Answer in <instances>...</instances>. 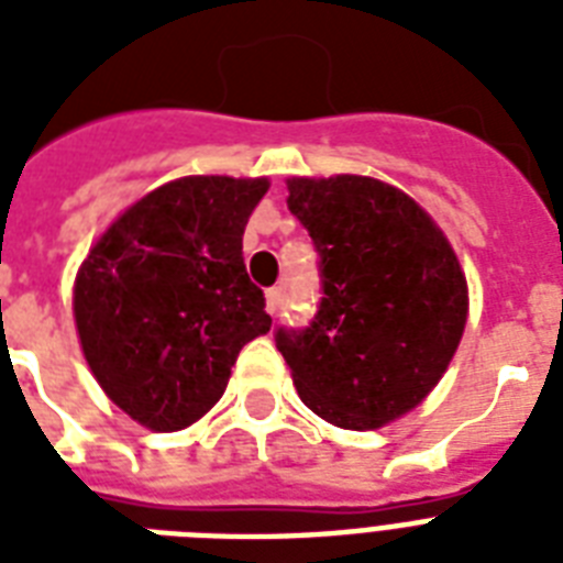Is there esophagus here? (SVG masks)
I'll list each match as a JSON object with an SVG mask.
<instances>
[{
	"mask_svg": "<svg viewBox=\"0 0 563 563\" xmlns=\"http://www.w3.org/2000/svg\"><path fill=\"white\" fill-rule=\"evenodd\" d=\"M283 307V289L280 286H274V289L265 291V309H268V316H277Z\"/></svg>",
	"mask_w": 563,
	"mask_h": 563,
	"instance_id": "1",
	"label": "esophagus"
}]
</instances>
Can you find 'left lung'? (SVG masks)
<instances>
[{
  "label": "left lung",
  "instance_id": "obj_1",
  "mask_svg": "<svg viewBox=\"0 0 563 563\" xmlns=\"http://www.w3.org/2000/svg\"><path fill=\"white\" fill-rule=\"evenodd\" d=\"M289 210L321 254L307 330H277L300 400L342 429H379L427 400L467 324V277L411 195L368 178H289Z\"/></svg>",
  "mask_w": 563,
  "mask_h": 563
}]
</instances>
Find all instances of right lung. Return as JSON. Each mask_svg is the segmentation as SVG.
<instances>
[{"mask_svg":"<svg viewBox=\"0 0 563 563\" xmlns=\"http://www.w3.org/2000/svg\"><path fill=\"white\" fill-rule=\"evenodd\" d=\"M268 178L187 175L136 198L78 265L73 316L96 383L152 432L221 400L239 351L272 330L242 233Z\"/></svg>","mask_w":563,"mask_h":563,"instance_id":"obj_1","label":"right lung"}]
</instances>
